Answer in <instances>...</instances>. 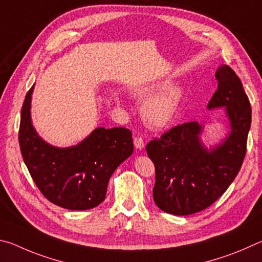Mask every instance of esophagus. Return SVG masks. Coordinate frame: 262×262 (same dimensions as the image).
Returning a JSON list of instances; mask_svg holds the SVG:
<instances>
[{"mask_svg":"<svg viewBox=\"0 0 262 262\" xmlns=\"http://www.w3.org/2000/svg\"><path fill=\"white\" fill-rule=\"evenodd\" d=\"M134 144H135V147H136L137 149H143L144 146H145L144 139L141 138V137H135Z\"/></svg>","mask_w":262,"mask_h":262,"instance_id":"1","label":"esophagus"}]
</instances>
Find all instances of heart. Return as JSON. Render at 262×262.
Masks as SVG:
<instances>
[{"instance_id": "b5f03b06", "label": "heart", "mask_w": 262, "mask_h": 262, "mask_svg": "<svg viewBox=\"0 0 262 262\" xmlns=\"http://www.w3.org/2000/svg\"><path fill=\"white\" fill-rule=\"evenodd\" d=\"M135 94L140 99L148 98L141 107V115L147 125L162 128L176 117L184 99V89L178 84L169 85V80H159L138 87Z\"/></svg>"}]
</instances>
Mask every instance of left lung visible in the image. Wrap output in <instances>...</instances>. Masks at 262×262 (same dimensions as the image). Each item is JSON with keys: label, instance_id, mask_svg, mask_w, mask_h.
Returning a JSON list of instances; mask_svg holds the SVG:
<instances>
[{"label": "left lung", "instance_id": "left-lung-1", "mask_svg": "<svg viewBox=\"0 0 262 262\" xmlns=\"http://www.w3.org/2000/svg\"><path fill=\"white\" fill-rule=\"evenodd\" d=\"M217 90L208 110L224 108L227 134L209 148L201 140L204 124L184 123L146 146L155 166L153 199L163 212L184 216L215 203L235 180L246 153L251 105L239 78L221 64L215 72Z\"/></svg>", "mask_w": 262, "mask_h": 262}]
</instances>
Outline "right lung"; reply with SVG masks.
Listing matches in <instances>:
<instances>
[{
    "label": "right lung",
    "instance_id": "add662e5",
    "mask_svg": "<svg viewBox=\"0 0 262 262\" xmlns=\"http://www.w3.org/2000/svg\"><path fill=\"white\" fill-rule=\"evenodd\" d=\"M34 85L23 103L19 146L23 160L46 198L59 207L86 210L105 198L110 177L134 153L132 134L125 127H96L70 147H57L45 141L31 118Z\"/></svg>",
    "mask_w": 262,
    "mask_h": 262
}]
</instances>
